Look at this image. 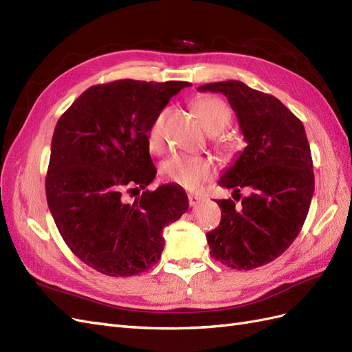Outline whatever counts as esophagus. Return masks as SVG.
<instances>
[{
  "mask_svg": "<svg viewBox=\"0 0 352 352\" xmlns=\"http://www.w3.org/2000/svg\"><path fill=\"white\" fill-rule=\"evenodd\" d=\"M202 199V197L201 195H194V194H190V195H188V201H189V206L190 207H195L197 204H199V201Z\"/></svg>",
  "mask_w": 352,
  "mask_h": 352,
  "instance_id": "esophagus-1",
  "label": "esophagus"
}]
</instances>
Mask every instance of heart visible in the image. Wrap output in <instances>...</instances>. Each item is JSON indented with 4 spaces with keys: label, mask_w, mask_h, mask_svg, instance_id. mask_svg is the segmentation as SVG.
Segmentation results:
<instances>
[{
    "label": "heart",
    "mask_w": 352,
    "mask_h": 352,
    "mask_svg": "<svg viewBox=\"0 0 352 352\" xmlns=\"http://www.w3.org/2000/svg\"><path fill=\"white\" fill-rule=\"evenodd\" d=\"M192 107L201 124L210 133L225 131L232 120V113L228 104L217 97L202 95V97L194 100ZM167 113V110L160 111L154 117L150 129H148V146L154 153H162L164 150V122ZM214 164L210 158L185 154L173 155L162 167L166 179L186 189H197L202 182H206L214 175Z\"/></svg>",
    "instance_id": "b5f03b06"
}]
</instances>
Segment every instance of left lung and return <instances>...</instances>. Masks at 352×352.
<instances>
[{"instance_id": "obj_1", "label": "left lung", "mask_w": 352, "mask_h": 352, "mask_svg": "<svg viewBox=\"0 0 352 352\" xmlns=\"http://www.w3.org/2000/svg\"><path fill=\"white\" fill-rule=\"evenodd\" d=\"M201 92L226 95L247 146L219 185L241 204L219 199L220 225L207 233L212 258L236 270L261 267L283 254L301 232L314 192L310 145L301 120L270 94L239 80L206 83Z\"/></svg>"}]
</instances>
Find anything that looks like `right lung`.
Here are the masks:
<instances>
[{
  "instance_id": "right-lung-1",
  "label": "right lung",
  "mask_w": 352,
  "mask_h": 352,
  "mask_svg": "<svg viewBox=\"0 0 352 352\" xmlns=\"http://www.w3.org/2000/svg\"><path fill=\"white\" fill-rule=\"evenodd\" d=\"M189 85L132 79L95 85L57 122L45 177L48 207L72 252L102 274L123 278L150 269L162 257L163 228L189 207L176 185L145 189L157 173L148 129ZM126 192H137L132 205Z\"/></svg>"
}]
</instances>
